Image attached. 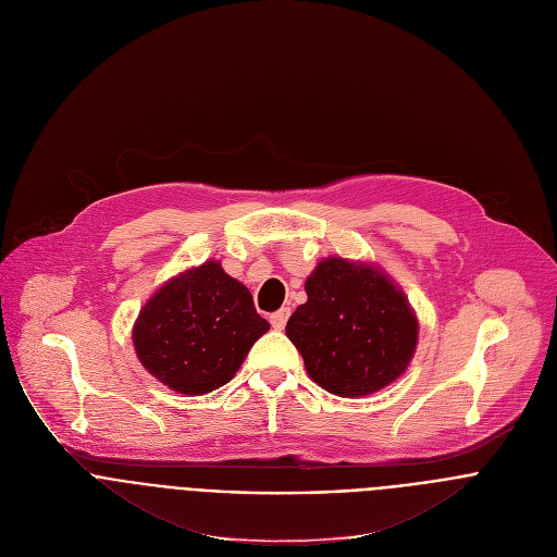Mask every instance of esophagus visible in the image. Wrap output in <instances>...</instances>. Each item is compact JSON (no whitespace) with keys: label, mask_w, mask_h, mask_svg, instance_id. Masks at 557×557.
Listing matches in <instances>:
<instances>
[{"label":"esophagus","mask_w":557,"mask_h":557,"mask_svg":"<svg viewBox=\"0 0 557 557\" xmlns=\"http://www.w3.org/2000/svg\"><path fill=\"white\" fill-rule=\"evenodd\" d=\"M288 315H290V309H280V311H275L269 320H271V324H273V329H277V331H282L284 326H286V320H288Z\"/></svg>","instance_id":"obj_1"}]
</instances>
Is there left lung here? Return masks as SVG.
<instances>
[{
	"label": "left lung",
	"instance_id": "1",
	"mask_svg": "<svg viewBox=\"0 0 557 557\" xmlns=\"http://www.w3.org/2000/svg\"><path fill=\"white\" fill-rule=\"evenodd\" d=\"M305 288L309 300L288 318L286 336L322 389L358 398L405 372L417 349L419 320L389 275L326 257Z\"/></svg>",
	"mask_w": 557,
	"mask_h": 557
}]
</instances>
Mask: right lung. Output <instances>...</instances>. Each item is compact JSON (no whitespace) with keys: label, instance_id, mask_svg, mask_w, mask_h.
Here are the masks:
<instances>
[{"label":"right lung","instance_id":"obj_1","mask_svg":"<svg viewBox=\"0 0 557 557\" xmlns=\"http://www.w3.org/2000/svg\"><path fill=\"white\" fill-rule=\"evenodd\" d=\"M271 324L250 290L210 259L168 280L140 309L132 341L140 364L178 394L226 385Z\"/></svg>","mask_w":557,"mask_h":557}]
</instances>
